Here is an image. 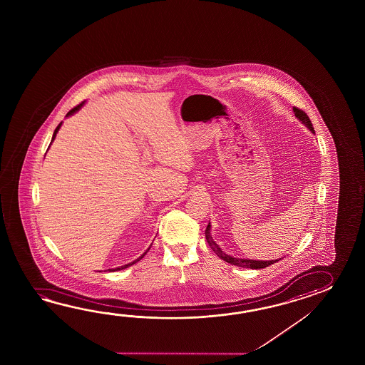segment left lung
<instances>
[{"mask_svg": "<svg viewBox=\"0 0 365 365\" xmlns=\"http://www.w3.org/2000/svg\"><path fill=\"white\" fill-rule=\"evenodd\" d=\"M294 112H295L296 118L300 120V121L309 129L310 132L314 133L313 125L310 123L308 115H307L304 110H302V109L296 108V107H294ZM210 230H211V225H210L209 223L206 231H205V235H206V240L209 242L210 248L215 252V255H217L219 258H222L223 261L228 262V264H235V266H239V267H245V269H264V267H267V266H270V264H274V262H278L279 259H282V258H278V259H272V261H257V259H248V258H237V257L230 256V255L225 253V252L220 249V247L217 245V242L214 241V239L211 237Z\"/></svg>", "mask_w": 365, "mask_h": 365, "instance_id": "1", "label": "left lung"}]
</instances>
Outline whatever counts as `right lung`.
<instances>
[{
	"label": "right lung",
	"mask_w": 365,
	"mask_h": 365,
	"mask_svg": "<svg viewBox=\"0 0 365 365\" xmlns=\"http://www.w3.org/2000/svg\"><path fill=\"white\" fill-rule=\"evenodd\" d=\"M83 104H85V101H82V103H81V104H78L77 107H74V108L71 109V110H69V112H68V115H66V117H69V116H71V115H74V113H76V112H78V110H79V109H81V108H82V107H83ZM61 125H62V123H60V124L57 125V128H56V129H55V133H53V137H52V140H51V143H52V142H53V140H55L56 134H57V133H58V130H60V128H61ZM150 248H151V247H150ZM150 248H148V249H150ZM148 250H146V252H145V253H143V255H142V256L140 257V258H137V259H134V261H133V262H130V264H124V266H120V267H116V269H108L109 272H117V270H123V269H126V267H129V266H132V264H135V262H138V261H140V258H143V256H145V255H146V253H148Z\"/></svg>",
	"instance_id": "obj_1"
}]
</instances>
